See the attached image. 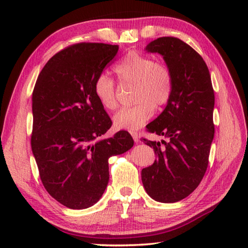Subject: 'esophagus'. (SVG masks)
Listing matches in <instances>:
<instances>
[{"label": "esophagus", "instance_id": "obj_1", "mask_svg": "<svg viewBox=\"0 0 248 248\" xmlns=\"http://www.w3.org/2000/svg\"><path fill=\"white\" fill-rule=\"evenodd\" d=\"M131 134H132V138H133L134 142H136V143H138V142L140 141V134L138 133V132H132Z\"/></svg>", "mask_w": 248, "mask_h": 248}]
</instances>
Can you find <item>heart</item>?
<instances>
[{
  "label": "heart",
  "mask_w": 248,
  "mask_h": 248,
  "mask_svg": "<svg viewBox=\"0 0 248 248\" xmlns=\"http://www.w3.org/2000/svg\"><path fill=\"white\" fill-rule=\"evenodd\" d=\"M114 72L120 84L134 85L133 100L137 103L120 109L114 116L116 128L138 130L152 117L154 107L161 108L170 103L174 91V75L163 62L139 51H130L115 65ZM93 92L106 110H114L118 106L116 83L106 74L96 78Z\"/></svg>",
  "instance_id": "heart-1"
}]
</instances>
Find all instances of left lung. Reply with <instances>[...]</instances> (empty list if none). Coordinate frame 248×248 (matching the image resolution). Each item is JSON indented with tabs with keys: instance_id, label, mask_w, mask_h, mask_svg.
Here are the masks:
<instances>
[{
	"instance_id": "8db88e82",
	"label": "left lung",
	"mask_w": 248,
	"mask_h": 248,
	"mask_svg": "<svg viewBox=\"0 0 248 248\" xmlns=\"http://www.w3.org/2000/svg\"><path fill=\"white\" fill-rule=\"evenodd\" d=\"M146 50L164 58L174 75V91L164 111L146 125V131L169 141L143 139L157 158L142 170V183L152 199L177 202L199 186L207 170L215 136V91L202 57L183 40L161 37Z\"/></svg>"
}]
</instances>
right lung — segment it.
<instances>
[{
  "instance_id": "add662e5",
  "label": "right lung",
  "mask_w": 248,
  "mask_h": 248,
  "mask_svg": "<svg viewBox=\"0 0 248 248\" xmlns=\"http://www.w3.org/2000/svg\"><path fill=\"white\" fill-rule=\"evenodd\" d=\"M117 52V45H71L46 63L33 87L31 143L41 183L70 209L97 202L109 180L108 158L134 143L124 130L99 139L112 123L93 85Z\"/></svg>"
}]
</instances>
